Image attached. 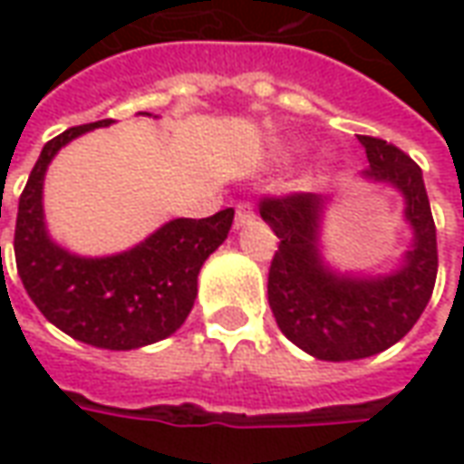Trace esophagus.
I'll return each mask as SVG.
<instances>
[{
    "label": "esophagus",
    "mask_w": 464,
    "mask_h": 464,
    "mask_svg": "<svg viewBox=\"0 0 464 464\" xmlns=\"http://www.w3.org/2000/svg\"><path fill=\"white\" fill-rule=\"evenodd\" d=\"M256 218L251 201H238L236 203V228H241L246 223H251Z\"/></svg>",
    "instance_id": "esophagus-1"
}]
</instances>
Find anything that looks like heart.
I'll list each match as a JSON object with an SVG mask.
<instances>
[{"label": "heart", "mask_w": 464, "mask_h": 464, "mask_svg": "<svg viewBox=\"0 0 464 464\" xmlns=\"http://www.w3.org/2000/svg\"><path fill=\"white\" fill-rule=\"evenodd\" d=\"M323 171H325V163H321V166H318V171H315V176H313V179H318Z\"/></svg>", "instance_id": "obj_1"}]
</instances>
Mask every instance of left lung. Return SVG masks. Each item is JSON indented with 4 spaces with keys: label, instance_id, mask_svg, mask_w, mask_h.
Segmentation results:
<instances>
[{
    "label": "left lung",
    "instance_id": "left-lung-1",
    "mask_svg": "<svg viewBox=\"0 0 464 464\" xmlns=\"http://www.w3.org/2000/svg\"><path fill=\"white\" fill-rule=\"evenodd\" d=\"M370 181L390 183L405 198L412 248L388 276L358 278L323 266L318 228L325 198L318 193L266 196L261 218L281 238L268 271V303L281 333L318 360H360L388 350L425 311L438 278V236L420 166L398 146L358 136Z\"/></svg>",
    "mask_w": 464,
    "mask_h": 464
}]
</instances>
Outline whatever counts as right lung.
<instances>
[{"mask_svg":"<svg viewBox=\"0 0 464 464\" xmlns=\"http://www.w3.org/2000/svg\"><path fill=\"white\" fill-rule=\"evenodd\" d=\"M111 121L74 126L44 143L19 196L14 256L19 278L46 321L94 348L133 350L169 338L188 318L198 271L226 241L233 208L169 221L131 251L106 258H82L56 246L42 206L46 166L72 139Z\"/></svg>","mask_w":464,"mask_h":464,"instance_id":"1","label":"right lung"}]
</instances>
